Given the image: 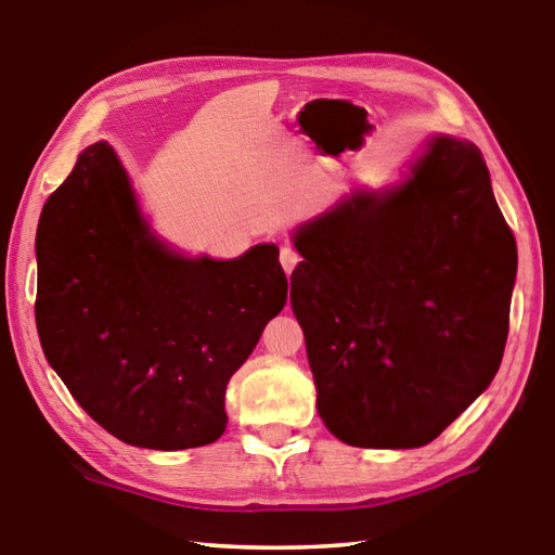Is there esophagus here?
I'll use <instances>...</instances> for the list:
<instances>
[{
  "label": "esophagus",
  "mask_w": 555,
  "mask_h": 555,
  "mask_svg": "<svg viewBox=\"0 0 555 555\" xmlns=\"http://www.w3.org/2000/svg\"><path fill=\"white\" fill-rule=\"evenodd\" d=\"M281 267H284V271L286 274H291L293 269H296V264L300 262V257H298V253L296 249H293L291 245H286V247H281Z\"/></svg>",
  "instance_id": "1"
}]
</instances>
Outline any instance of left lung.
I'll return each instance as SVG.
<instances>
[{
    "label": "left lung",
    "mask_w": 555,
    "mask_h": 555,
    "mask_svg": "<svg viewBox=\"0 0 555 555\" xmlns=\"http://www.w3.org/2000/svg\"><path fill=\"white\" fill-rule=\"evenodd\" d=\"M291 241V306L332 436L423 448L493 383L517 245L472 141L430 134L401 180L353 188Z\"/></svg>",
    "instance_id": "1"
}]
</instances>
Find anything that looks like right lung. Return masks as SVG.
Instances as JSON below:
<instances>
[{
  "mask_svg": "<svg viewBox=\"0 0 555 555\" xmlns=\"http://www.w3.org/2000/svg\"><path fill=\"white\" fill-rule=\"evenodd\" d=\"M36 259L42 353L86 414L146 450L223 436L228 379L286 306L274 243L233 259L180 253L95 141L42 206Z\"/></svg>",
  "mask_w": 555,
  "mask_h": 555,
  "instance_id": "add662e5",
  "label": "right lung"
}]
</instances>
